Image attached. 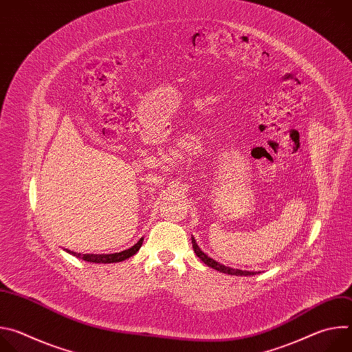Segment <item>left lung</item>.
Masks as SVG:
<instances>
[{
  "label": "left lung",
  "instance_id": "left-lung-1",
  "mask_svg": "<svg viewBox=\"0 0 352 352\" xmlns=\"http://www.w3.org/2000/svg\"><path fill=\"white\" fill-rule=\"evenodd\" d=\"M192 238V246H193V250L196 256L202 261L205 265H208L209 267L220 272V273H224V274H230V276H255L258 272H248V270H239V269H232V267H228V266H224L219 262H216L214 259H212L210 256H208L202 249H200L196 243V239L193 236Z\"/></svg>",
  "mask_w": 352,
  "mask_h": 352
}]
</instances>
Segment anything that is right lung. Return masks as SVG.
I'll return each instance as SVG.
<instances>
[{"instance_id":"add662e5","label":"right lung","mask_w":352,"mask_h":352,"mask_svg":"<svg viewBox=\"0 0 352 352\" xmlns=\"http://www.w3.org/2000/svg\"><path fill=\"white\" fill-rule=\"evenodd\" d=\"M143 243V238H140L133 246H131L129 249H125V250H121V252H116V254H103V255H96V254H78V252H74V250H69V249H65V252L79 258V259H83L86 262H90V263H117V262H122L125 259H129L131 256H133L138 250L140 249Z\"/></svg>"}]
</instances>
